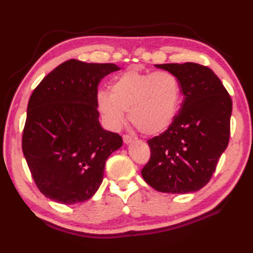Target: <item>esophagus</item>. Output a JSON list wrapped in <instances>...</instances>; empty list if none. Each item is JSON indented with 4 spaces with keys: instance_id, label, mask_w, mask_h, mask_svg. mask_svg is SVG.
<instances>
[{
    "instance_id": "esophagus-1",
    "label": "esophagus",
    "mask_w": 253,
    "mask_h": 253,
    "mask_svg": "<svg viewBox=\"0 0 253 253\" xmlns=\"http://www.w3.org/2000/svg\"><path fill=\"white\" fill-rule=\"evenodd\" d=\"M123 139H124V143H125V144H129V143L132 142V140L135 139V137L125 134V135H123Z\"/></svg>"
}]
</instances>
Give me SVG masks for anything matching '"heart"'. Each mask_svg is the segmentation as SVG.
Here are the masks:
<instances>
[{
	"mask_svg": "<svg viewBox=\"0 0 253 253\" xmlns=\"http://www.w3.org/2000/svg\"><path fill=\"white\" fill-rule=\"evenodd\" d=\"M181 96V84L173 72H142L132 68L115 78L110 93L98 92L97 106L110 127H121L124 111H129V121L137 130L157 135L172 125Z\"/></svg>",
	"mask_w": 253,
	"mask_h": 253,
	"instance_id": "heart-1",
	"label": "heart"
}]
</instances>
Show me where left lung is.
Here are the masks:
<instances>
[{"instance_id": "8db88e82", "label": "left lung", "mask_w": 253, "mask_h": 253, "mask_svg": "<svg viewBox=\"0 0 253 253\" xmlns=\"http://www.w3.org/2000/svg\"><path fill=\"white\" fill-rule=\"evenodd\" d=\"M155 66L177 77L184 99L172 125L147 140L151 157L142 176L164 193L199 191L211 179L229 144L232 100L208 67L194 62Z\"/></svg>"}]
</instances>
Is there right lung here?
<instances>
[{"label":"right lung","mask_w":253,"mask_h":253,"mask_svg":"<svg viewBox=\"0 0 253 253\" xmlns=\"http://www.w3.org/2000/svg\"><path fill=\"white\" fill-rule=\"evenodd\" d=\"M121 68L70 59L46 75L28 104L22 151L37 187L62 204L84 202L96 193L105 163L123 145L117 132L100 126V80Z\"/></svg>","instance_id":"obj_1"}]
</instances>
